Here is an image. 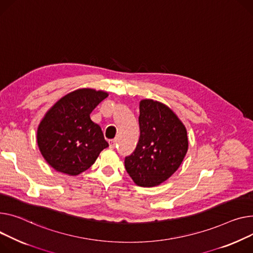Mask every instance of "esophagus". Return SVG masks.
<instances>
[{"instance_id":"1","label":"esophagus","mask_w":253,"mask_h":253,"mask_svg":"<svg viewBox=\"0 0 253 253\" xmlns=\"http://www.w3.org/2000/svg\"><path fill=\"white\" fill-rule=\"evenodd\" d=\"M109 144H110V148H114L116 146V140L115 139H111L109 141Z\"/></svg>"}]
</instances>
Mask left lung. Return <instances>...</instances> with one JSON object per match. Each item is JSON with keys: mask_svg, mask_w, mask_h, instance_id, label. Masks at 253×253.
Returning <instances> with one entry per match:
<instances>
[{"mask_svg": "<svg viewBox=\"0 0 253 253\" xmlns=\"http://www.w3.org/2000/svg\"><path fill=\"white\" fill-rule=\"evenodd\" d=\"M140 136L125 168L139 186L153 187L169 179L188 150L187 131L176 114L154 99L139 104Z\"/></svg>", "mask_w": 253, "mask_h": 253, "instance_id": "8db88e82", "label": "left lung"}]
</instances>
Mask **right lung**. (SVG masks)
Instances as JSON below:
<instances>
[{"label": "right lung", "mask_w": 253, "mask_h": 253, "mask_svg": "<svg viewBox=\"0 0 253 253\" xmlns=\"http://www.w3.org/2000/svg\"><path fill=\"white\" fill-rule=\"evenodd\" d=\"M109 94L81 88L66 94L44 115L38 128V145L46 163L58 172L76 176L94 164L109 146L90 113Z\"/></svg>", "instance_id": "right-lung-1"}]
</instances>
